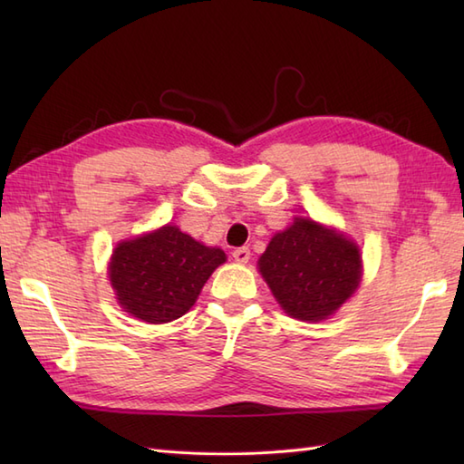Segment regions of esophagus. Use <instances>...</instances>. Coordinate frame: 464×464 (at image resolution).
Returning a JSON list of instances; mask_svg holds the SVG:
<instances>
[{"instance_id": "obj_1", "label": "esophagus", "mask_w": 464, "mask_h": 464, "mask_svg": "<svg viewBox=\"0 0 464 464\" xmlns=\"http://www.w3.org/2000/svg\"><path fill=\"white\" fill-rule=\"evenodd\" d=\"M233 259L237 263H247L251 259V251L249 247H237L233 251Z\"/></svg>"}]
</instances>
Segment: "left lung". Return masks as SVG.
I'll use <instances>...</instances> for the list:
<instances>
[{"mask_svg": "<svg viewBox=\"0 0 464 464\" xmlns=\"http://www.w3.org/2000/svg\"><path fill=\"white\" fill-rule=\"evenodd\" d=\"M259 271L285 313L301 321L329 317L361 279L357 245L311 219L295 223L271 239Z\"/></svg>", "mask_w": 464, "mask_h": 464, "instance_id": "obj_1", "label": "left lung"}]
</instances>
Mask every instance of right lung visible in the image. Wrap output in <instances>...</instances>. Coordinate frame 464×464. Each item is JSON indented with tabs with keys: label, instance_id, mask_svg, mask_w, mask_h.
<instances>
[{
	"label": "right lung",
	"instance_id": "1",
	"mask_svg": "<svg viewBox=\"0 0 464 464\" xmlns=\"http://www.w3.org/2000/svg\"><path fill=\"white\" fill-rule=\"evenodd\" d=\"M225 253L205 247L177 227H161L115 247L111 285L121 307L145 323H169L193 307Z\"/></svg>",
	"mask_w": 464,
	"mask_h": 464
}]
</instances>
